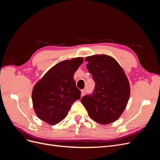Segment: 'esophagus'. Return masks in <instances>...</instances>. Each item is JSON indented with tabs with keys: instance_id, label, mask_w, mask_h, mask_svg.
Wrapping results in <instances>:
<instances>
[{
	"instance_id": "obj_1",
	"label": "esophagus",
	"mask_w": 160,
	"mask_h": 160,
	"mask_svg": "<svg viewBox=\"0 0 160 160\" xmlns=\"http://www.w3.org/2000/svg\"><path fill=\"white\" fill-rule=\"evenodd\" d=\"M81 97H83V96H84L85 95V89H82L81 91Z\"/></svg>"
}]
</instances>
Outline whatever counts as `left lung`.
Returning a JSON list of instances; mask_svg holds the SVG:
<instances>
[{
    "label": "left lung",
    "mask_w": 160,
    "mask_h": 160,
    "mask_svg": "<svg viewBox=\"0 0 160 160\" xmlns=\"http://www.w3.org/2000/svg\"><path fill=\"white\" fill-rule=\"evenodd\" d=\"M87 69L95 82L91 95L81 101L89 117L105 125L118 120L126 108L130 97L129 80L122 67L112 57L95 55L87 57Z\"/></svg>",
    "instance_id": "obj_1"
}]
</instances>
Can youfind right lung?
Segmentation results:
<instances>
[{"mask_svg": "<svg viewBox=\"0 0 160 160\" xmlns=\"http://www.w3.org/2000/svg\"><path fill=\"white\" fill-rule=\"evenodd\" d=\"M82 57L59 62L48 71L34 86L32 101L37 117L55 125L65 119L72 104L80 99L73 76L83 63Z\"/></svg>", "mask_w": 160, "mask_h": 160, "instance_id": "1", "label": "right lung"}]
</instances>
